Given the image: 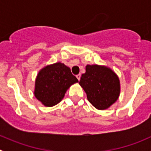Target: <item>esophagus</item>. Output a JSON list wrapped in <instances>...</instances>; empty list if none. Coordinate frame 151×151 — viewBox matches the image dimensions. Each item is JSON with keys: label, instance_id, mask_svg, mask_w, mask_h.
<instances>
[{"label": "esophagus", "instance_id": "esophagus-1", "mask_svg": "<svg viewBox=\"0 0 151 151\" xmlns=\"http://www.w3.org/2000/svg\"><path fill=\"white\" fill-rule=\"evenodd\" d=\"M76 77H77V78L78 79V80H80V77H81V74H78L77 76H76Z\"/></svg>", "mask_w": 151, "mask_h": 151}]
</instances>
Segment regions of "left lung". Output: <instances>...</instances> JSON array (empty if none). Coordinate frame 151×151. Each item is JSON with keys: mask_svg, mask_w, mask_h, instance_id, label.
I'll return each instance as SVG.
<instances>
[{"mask_svg": "<svg viewBox=\"0 0 151 151\" xmlns=\"http://www.w3.org/2000/svg\"><path fill=\"white\" fill-rule=\"evenodd\" d=\"M79 83L86 93L88 101L98 109L108 108L119 96V79L107 67L88 65Z\"/></svg>", "mask_w": 151, "mask_h": 151, "instance_id": "left-lung-1", "label": "left lung"}]
</instances>
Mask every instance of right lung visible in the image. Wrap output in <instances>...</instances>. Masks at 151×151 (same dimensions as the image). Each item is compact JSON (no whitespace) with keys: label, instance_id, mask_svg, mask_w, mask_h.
I'll use <instances>...</instances> for the list:
<instances>
[{"label":"right lung","instance_id":"right-lung-1","mask_svg":"<svg viewBox=\"0 0 151 151\" xmlns=\"http://www.w3.org/2000/svg\"><path fill=\"white\" fill-rule=\"evenodd\" d=\"M78 82L70 68L63 63H56L39 71L35 85V96L44 105L52 106L64 97L70 85Z\"/></svg>","mask_w":151,"mask_h":151}]
</instances>
